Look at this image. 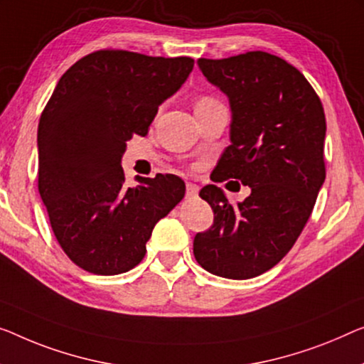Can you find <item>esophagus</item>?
<instances>
[{"mask_svg":"<svg viewBox=\"0 0 364 364\" xmlns=\"http://www.w3.org/2000/svg\"><path fill=\"white\" fill-rule=\"evenodd\" d=\"M198 193H199V186L196 183H186V196L188 198L198 196Z\"/></svg>","mask_w":364,"mask_h":364,"instance_id":"esophagus-1","label":"esophagus"}]
</instances>
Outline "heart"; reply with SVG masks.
<instances>
[{"label":"heart","instance_id":"obj_1","mask_svg":"<svg viewBox=\"0 0 364 364\" xmlns=\"http://www.w3.org/2000/svg\"><path fill=\"white\" fill-rule=\"evenodd\" d=\"M213 102H217L214 97H210V96H203V97H199L198 100V102H196V107L198 106H204V105H213Z\"/></svg>","mask_w":364,"mask_h":364}]
</instances>
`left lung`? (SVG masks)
Masks as SVG:
<instances>
[{"instance_id":"obj_1","label":"left lung","mask_w":364,"mask_h":364,"mask_svg":"<svg viewBox=\"0 0 364 364\" xmlns=\"http://www.w3.org/2000/svg\"><path fill=\"white\" fill-rule=\"evenodd\" d=\"M198 65L232 107L214 181L237 180L252 193L232 205L214 184L200 189L214 224L194 237V258L222 278H255L286 257L312 214L325 181L323 106L299 70L268 52Z\"/></svg>"}]
</instances>
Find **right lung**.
Here are the masks:
<instances>
[{
	"label": "right lung",
	"mask_w": 364,
	"mask_h": 364,
	"mask_svg": "<svg viewBox=\"0 0 364 364\" xmlns=\"http://www.w3.org/2000/svg\"><path fill=\"white\" fill-rule=\"evenodd\" d=\"M193 67L191 57L101 48L58 80L37 130V186L53 235L81 269L112 276L137 267L156 222L183 199L184 181L170 173L126 186L121 159Z\"/></svg>",
	"instance_id": "add662e5"
}]
</instances>
